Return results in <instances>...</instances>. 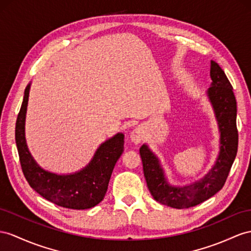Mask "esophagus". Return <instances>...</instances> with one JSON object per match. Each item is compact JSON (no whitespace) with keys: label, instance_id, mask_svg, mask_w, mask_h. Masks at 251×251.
I'll return each instance as SVG.
<instances>
[{"label":"esophagus","instance_id":"34e87169","mask_svg":"<svg viewBox=\"0 0 251 251\" xmlns=\"http://www.w3.org/2000/svg\"><path fill=\"white\" fill-rule=\"evenodd\" d=\"M144 136H145L144 128L141 127V126H138V127L134 128V129L130 133L131 142H133L134 144H139L143 141Z\"/></svg>","mask_w":251,"mask_h":251}]
</instances>
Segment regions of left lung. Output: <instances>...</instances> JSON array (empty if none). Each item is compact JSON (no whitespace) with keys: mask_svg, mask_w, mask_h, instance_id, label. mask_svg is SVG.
Returning <instances> with one entry per match:
<instances>
[{"mask_svg":"<svg viewBox=\"0 0 251 251\" xmlns=\"http://www.w3.org/2000/svg\"><path fill=\"white\" fill-rule=\"evenodd\" d=\"M211 87L207 94L215 113L221 132V147L216 162L201 180L185 187L171 185L159 159L146 144L140 149L144 177L151 194L158 202L176 209L194 207L222 190L227 180L237 152L239 133L236 128V100L233 88L223 69L211 61Z\"/></svg>","mask_w":251,"mask_h":251,"instance_id":"obj_1","label":"left lung"}]
</instances>
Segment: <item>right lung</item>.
Wrapping results in <instances>:
<instances>
[{
    "mask_svg": "<svg viewBox=\"0 0 251 251\" xmlns=\"http://www.w3.org/2000/svg\"><path fill=\"white\" fill-rule=\"evenodd\" d=\"M29 88L30 83L25 88L16 123V144L28 184L42 197L60 207L74 210L94 207L105 197L114 165L124 151V134L119 132L100 144L90 163L74 174L58 175L43 170L30 155L25 140Z\"/></svg>",
    "mask_w": 251,
    "mask_h": 251,
    "instance_id": "add662e5",
    "label": "right lung"
}]
</instances>
